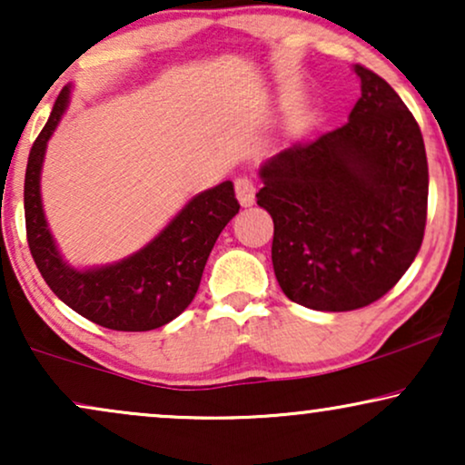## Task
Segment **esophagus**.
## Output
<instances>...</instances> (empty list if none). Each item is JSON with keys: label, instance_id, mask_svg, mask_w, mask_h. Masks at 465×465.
Instances as JSON below:
<instances>
[{"label": "esophagus", "instance_id": "esophagus-1", "mask_svg": "<svg viewBox=\"0 0 465 465\" xmlns=\"http://www.w3.org/2000/svg\"><path fill=\"white\" fill-rule=\"evenodd\" d=\"M236 197L242 208H249L255 202V184L249 178H238L236 180Z\"/></svg>", "mask_w": 465, "mask_h": 465}]
</instances>
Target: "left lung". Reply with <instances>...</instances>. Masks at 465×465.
<instances>
[{"label":"left lung","mask_w":465,"mask_h":465,"mask_svg":"<svg viewBox=\"0 0 465 465\" xmlns=\"http://www.w3.org/2000/svg\"><path fill=\"white\" fill-rule=\"evenodd\" d=\"M348 124L262 164L257 205L272 216V266L290 301L354 311L405 274L425 236L429 169L414 115L373 70L354 66Z\"/></svg>","instance_id":"left-lung-1"}]
</instances>
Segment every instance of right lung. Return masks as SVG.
I'll return each mask as SVG.
<instances>
[{
	"label": "right lung",
	"instance_id": "right-lung-1",
	"mask_svg": "<svg viewBox=\"0 0 465 465\" xmlns=\"http://www.w3.org/2000/svg\"><path fill=\"white\" fill-rule=\"evenodd\" d=\"M70 85L57 96L34 141L25 169V229L34 262L53 293L94 324L111 331H154L175 320L195 298L210 251L240 203L232 182L199 193L158 236L111 266L76 270L62 260L46 227L40 199V169L46 141L68 107Z\"/></svg>",
	"mask_w": 465,
	"mask_h": 465
}]
</instances>
